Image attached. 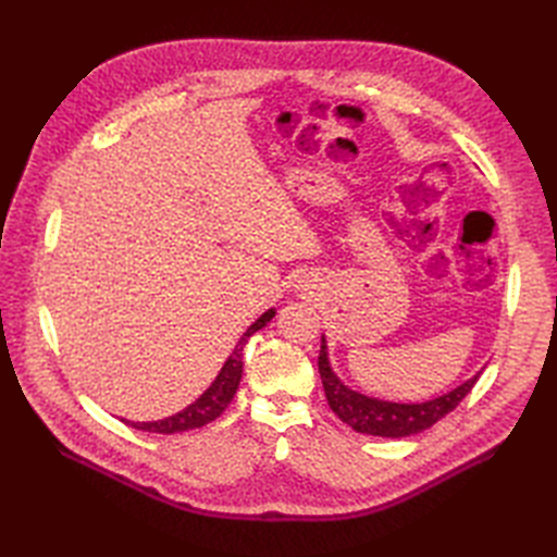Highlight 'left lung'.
I'll return each mask as SVG.
<instances>
[{"instance_id": "obj_1", "label": "left lung", "mask_w": 557, "mask_h": 557, "mask_svg": "<svg viewBox=\"0 0 557 557\" xmlns=\"http://www.w3.org/2000/svg\"><path fill=\"white\" fill-rule=\"evenodd\" d=\"M318 372H320V379H323L330 409L339 416L348 428L362 434L387 436V440H401V436L418 434L432 428L434 423H440L446 413H450L471 393V387H474L481 374L479 372L476 376H471L458 387H453L450 393L428 401L401 404V401H387L379 397H367L358 391H352V387L344 385V381L332 372L325 336L320 339Z\"/></svg>"}]
</instances>
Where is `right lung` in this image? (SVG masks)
Returning a JSON list of instances; mask_svg holds the SVG:
<instances>
[{"label":"right lung","mask_w":557,"mask_h":557,"mask_svg":"<svg viewBox=\"0 0 557 557\" xmlns=\"http://www.w3.org/2000/svg\"><path fill=\"white\" fill-rule=\"evenodd\" d=\"M274 315H276V309L264 311L256 320V323H252L244 332L237 348L232 350V356L225 360V364H223L221 372H218L215 381L193 404H188V407H185L183 411H178L170 418H162V420H148V423H129V420H125V423L132 425L134 430L156 432V434H176V432L197 430V428L209 425L211 420H215L227 409V404L232 401V397L237 395V387H239L242 372H244V346L248 342V336H252L258 330H262Z\"/></svg>","instance_id":"right-lung-1"}]
</instances>
